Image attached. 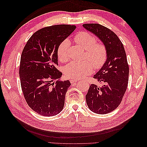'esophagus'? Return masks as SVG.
Wrapping results in <instances>:
<instances>
[{"label":"esophagus","instance_id":"1","mask_svg":"<svg viewBox=\"0 0 147 147\" xmlns=\"http://www.w3.org/2000/svg\"><path fill=\"white\" fill-rule=\"evenodd\" d=\"M70 82L71 83H76L78 82V80H75V79H71L70 80Z\"/></svg>","mask_w":147,"mask_h":147}]
</instances>
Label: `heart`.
I'll use <instances>...</instances> for the list:
<instances>
[{
  "label": "heart",
  "instance_id": "b5f03b06",
  "mask_svg": "<svg viewBox=\"0 0 147 147\" xmlns=\"http://www.w3.org/2000/svg\"><path fill=\"white\" fill-rule=\"evenodd\" d=\"M74 42L84 50L83 57L86 60L82 61H71L66 65L64 69L65 77L69 78L78 80L90 74L94 67L100 69L107 59V50L104 43L96 42V38L84 31L78 32L73 37ZM68 40L62 41L57 48L58 59L64 62L68 59L69 48Z\"/></svg>",
  "mask_w": 147,
  "mask_h": 147
}]
</instances>
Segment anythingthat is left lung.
<instances>
[{"label":"left lung","instance_id":"left-lung-1","mask_svg":"<svg viewBox=\"0 0 147 147\" xmlns=\"http://www.w3.org/2000/svg\"><path fill=\"white\" fill-rule=\"evenodd\" d=\"M95 34L107 50V59L94 77L103 86L92 84L86 95V104L92 112L107 114L121 104L129 80V65L122 42L112 30L99 24H84Z\"/></svg>","mask_w":147,"mask_h":147}]
</instances>
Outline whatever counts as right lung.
Wrapping results in <instances>:
<instances>
[{
    "instance_id": "1",
    "label": "right lung",
    "mask_w": 147,
    "mask_h": 147,
    "mask_svg": "<svg viewBox=\"0 0 147 147\" xmlns=\"http://www.w3.org/2000/svg\"><path fill=\"white\" fill-rule=\"evenodd\" d=\"M76 28L75 25L48 26L36 31L22 52L20 78L24 99L31 109L45 117L55 116L63 109L69 80L56 69L59 44Z\"/></svg>"
}]
</instances>
